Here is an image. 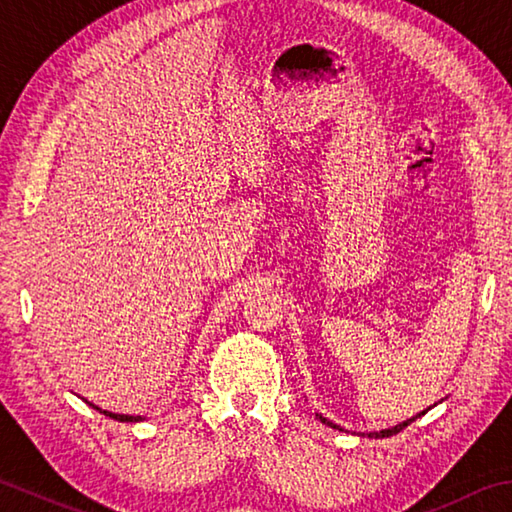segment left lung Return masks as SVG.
<instances>
[{
    "instance_id": "1",
    "label": "left lung",
    "mask_w": 512,
    "mask_h": 512,
    "mask_svg": "<svg viewBox=\"0 0 512 512\" xmlns=\"http://www.w3.org/2000/svg\"><path fill=\"white\" fill-rule=\"evenodd\" d=\"M418 416H421V414H418ZM320 418V421L322 423H327V425H331V427H338V425H333L331 421H327V418H324V416H318ZM414 421V418H410V421H405V423H401V425H396V427H392V430H383V432H374V434H369L371 436V439H385V436H394V434H398V432H401V430H405V427L407 425H410Z\"/></svg>"
}]
</instances>
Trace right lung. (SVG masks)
Here are the masks:
<instances>
[{
	"label": "right lung",
	"instance_id": "add662e5",
	"mask_svg": "<svg viewBox=\"0 0 512 512\" xmlns=\"http://www.w3.org/2000/svg\"><path fill=\"white\" fill-rule=\"evenodd\" d=\"M91 407H96L94 403H89ZM96 410L100 414H105L109 418H116V421H127V423H134V421H141V416H127V414H114V412H107V410H100V407H96Z\"/></svg>",
	"mask_w": 512,
	"mask_h": 512
}]
</instances>
